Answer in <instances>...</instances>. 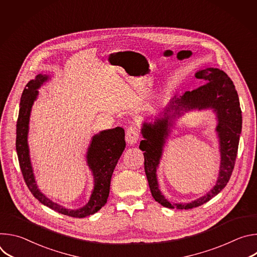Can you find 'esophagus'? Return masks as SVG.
Returning a JSON list of instances; mask_svg holds the SVG:
<instances>
[{
    "instance_id": "34e87169",
    "label": "esophagus",
    "mask_w": 257,
    "mask_h": 257,
    "mask_svg": "<svg viewBox=\"0 0 257 257\" xmlns=\"http://www.w3.org/2000/svg\"><path fill=\"white\" fill-rule=\"evenodd\" d=\"M139 139V132H138V129L136 127H129L127 130H126V141L129 145H133L135 143H137Z\"/></svg>"
}]
</instances>
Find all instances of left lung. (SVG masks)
Instances as JSON below:
<instances>
[{
  "label": "left lung",
  "mask_w": 257,
  "mask_h": 257,
  "mask_svg": "<svg viewBox=\"0 0 257 257\" xmlns=\"http://www.w3.org/2000/svg\"><path fill=\"white\" fill-rule=\"evenodd\" d=\"M203 85L192 91H186L180 97H173L155 122L142 124L143 140L139 149L144 152V170L151 192L156 201L165 207L190 209L197 207L221 192L229 182L238 153L239 138L242 129V115L239 97L235 85L226 73L217 68H205L195 73ZM212 108L217 114L218 132L221 153L219 177L213 189L202 198L189 204H171L160 192L156 178V169L162 154V149L176 117L183 111L192 109Z\"/></svg>",
  "instance_id": "1"
}]
</instances>
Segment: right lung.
Here are the masks:
<instances>
[{
    "label": "right lung",
    "instance_id": "add662e5",
    "mask_svg": "<svg viewBox=\"0 0 257 257\" xmlns=\"http://www.w3.org/2000/svg\"><path fill=\"white\" fill-rule=\"evenodd\" d=\"M48 80V75L39 74L35 79L30 80L26 84L21 95L19 115L16 125V152L19 166L28 189L40 202L65 215L79 218L85 217L95 213L106 203L113 172L126 146L125 131L121 127H116L114 129L103 130L92 136L87 150L86 162L91 170L94 184L86 205L78 209H70L53 202L41 192L38 185H36L27 142L31 107L39 95L38 89Z\"/></svg>",
    "mask_w": 257,
    "mask_h": 257
}]
</instances>
